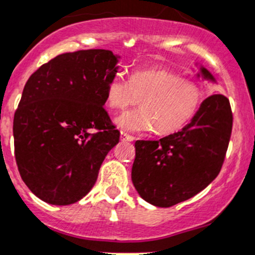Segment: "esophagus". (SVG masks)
<instances>
[{
    "label": "esophagus",
    "mask_w": 255,
    "mask_h": 255,
    "mask_svg": "<svg viewBox=\"0 0 255 255\" xmlns=\"http://www.w3.org/2000/svg\"><path fill=\"white\" fill-rule=\"evenodd\" d=\"M121 139H122V141H127V142H132L133 139H134V137H133V135H130V134H128V133H126V132H121Z\"/></svg>",
    "instance_id": "1"
}]
</instances>
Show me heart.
I'll list each match as a JSON object with an SVG mask.
<instances>
[{
	"mask_svg": "<svg viewBox=\"0 0 255 255\" xmlns=\"http://www.w3.org/2000/svg\"><path fill=\"white\" fill-rule=\"evenodd\" d=\"M106 104L122 111L141 101V109L126 112L117 125L129 132H146L156 128L158 134H172L196 116L204 102L201 85L184 79L180 74L163 68L132 71L129 82L114 74L104 89Z\"/></svg>",
	"mask_w": 255,
	"mask_h": 255,
	"instance_id": "obj_1",
	"label": "heart"
}]
</instances>
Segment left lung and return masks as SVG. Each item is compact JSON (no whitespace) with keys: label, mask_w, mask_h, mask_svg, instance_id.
Here are the masks:
<instances>
[{"label":"left lung","mask_w":255,"mask_h":255,"mask_svg":"<svg viewBox=\"0 0 255 255\" xmlns=\"http://www.w3.org/2000/svg\"><path fill=\"white\" fill-rule=\"evenodd\" d=\"M200 74L215 82L208 69L201 66ZM232 128L229 99L213 94L180 132L158 141L135 142L132 182L139 196L154 206L170 208L199 194L220 172Z\"/></svg>","instance_id":"8db88e82"}]
</instances>
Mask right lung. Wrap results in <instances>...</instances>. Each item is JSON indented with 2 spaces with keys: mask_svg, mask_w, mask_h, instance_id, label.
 Instances as JSON below:
<instances>
[{
  "mask_svg": "<svg viewBox=\"0 0 255 255\" xmlns=\"http://www.w3.org/2000/svg\"><path fill=\"white\" fill-rule=\"evenodd\" d=\"M117 63L111 50L66 52L26 82L13 117L16 163L26 186L45 203L70 205L83 199L120 142L103 108Z\"/></svg>",
  "mask_w": 255,
  "mask_h": 255,
  "instance_id": "1",
  "label": "right lung"
}]
</instances>
